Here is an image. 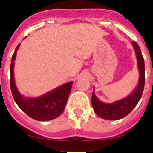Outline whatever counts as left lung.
<instances>
[{"label":"left lung","mask_w":153,"mask_h":153,"mask_svg":"<svg viewBox=\"0 0 153 153\" xmlns=\"http://www.w3.org/2000/svg\"><path fill=\"white\" fill-rule=\"evenodd\" d=\"M132 44L137 56V69L139 70V80L134 91L128 96L125 97L124 99L115 101L112 103H106L99 100L95 95L94 91L92 94V106L95 114L99 117L107 120H117L126 117L136 107L143 95L145 84L144 59L138 45L135 41H133Z\"/></svg>","instance_id":"8db88e82"}]
</instances>
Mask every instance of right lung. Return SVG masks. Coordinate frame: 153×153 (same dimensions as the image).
<instances>
[{"mask_svg":"<svg viewBox=\"0 0 153 153\" xmlns=\"http://www.w3.org/2000/svg\"><path fill=\"white\" fill-rule=\"evenodd\" d=\"M17 45L10 63V89L14 100L24 113L38 121H49L58 117L65 110L66 102L72 88L73 82L59 86L51 91L36 98H25L17 89L14 79V65L16 57Z\"/></svg>","mask_w":153,"mask_h":153,"instance_id":"add662e5","label":"right lung"}]
</instances>
